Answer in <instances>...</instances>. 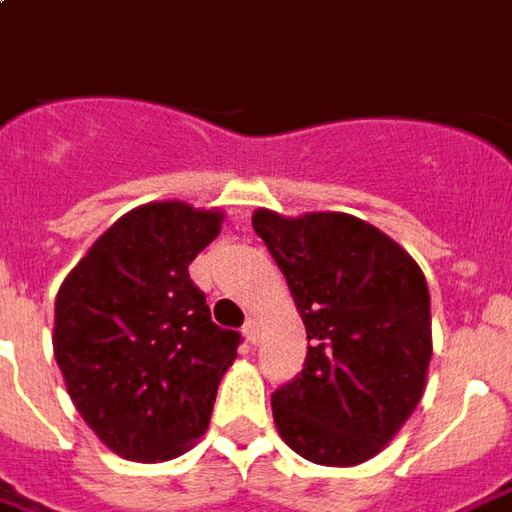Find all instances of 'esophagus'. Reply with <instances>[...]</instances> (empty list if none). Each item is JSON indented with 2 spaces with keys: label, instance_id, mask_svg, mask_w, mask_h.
Instances as JSON below:
<instances>
[{
  "label": "esophagus",
  "instance_id": "esophagus-1",
  "mask_svg": "<svg viewBox=\"0 0 512 512\" xmlns=\"http://www.w3.org/2000/svg\"><path fill=\"white\" fill-rule=\"evenodd\" d=\"M259 329H262V324H259V318H248V324H245V338H248V344H259Z\"/></svg>",
  "mask_w": 512,
  "mask_h": 512
}]
</instances>
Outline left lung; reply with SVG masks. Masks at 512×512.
<instances>
[{"label": "left lung", "instance_id": "1", "mask_svg": "<svg viewBox=\"0 0 512 512\" xmlns=\"http://www.w3.org/2000/svg\"><path fill=\"white\" fill-rule=\"evenodd\" d=\"M307 327V360L273 394L281 440L327 468L377 456L417 408L431 363V298L392 236L341 211H253Z\"/></svg>", "mask_w": 512, "mask_h": 512}]
</instances>
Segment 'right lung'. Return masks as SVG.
<instances>
[{
    "label": "right lung",
    "mask_w": 512,
    "mask_h": 512,
    "mask_svg": "<svg viewBox=\"0 0 512 512\" xmlns=\"http://www.w3.org/2000/svg\"><path fill=\"white\" fill-rule=\"evenodd\" d=\"M219 208L137 205L61 281L53 352L84 423L129 462H166L200 440L239 332L211 321L188 276L222 231Z\"/></svg>",
    "instance_id": "obj_1"
}]
</instances>
